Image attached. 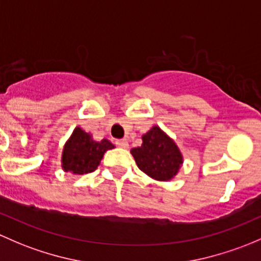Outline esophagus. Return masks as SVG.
I'll list each match as a JSON object with an SVG mask.
<instances>
[{"label":"esophagus","mask_w":261,"mask_h":261,"mask_svg":"<svg viewBox=\"0 0 261 261\" xmlns=\"http://www.w3.org/2000/svg\"><path fill=\"white\" fill-rule=\"evenodd\" d=\"M115 144H117L118 147H120V148H128L127 139H117V141H115Z\"/></svg>","instance_id":"1"}]
</instances>
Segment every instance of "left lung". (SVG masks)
Returning a JSON list of instances; mask_svg holds the SVG:
<instances>
[{
  "mask_svg": "<svg viewBox=\"0 0 261 261\" xmlns=\"http://www.w3.org/2000/svg\"><path fill=\"white\" fill-rule=\"evenodd\" d=\"M142 139V146L130 150L139 170L157 181L173 178L184 162L176 143L160 127H153Z\"/></svg>",
  "mask_w": 261,
  "mask_h": 261,
  "instance_id": "obj_1",
  "label": "left lung"
}]
</instances>
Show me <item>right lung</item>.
I'll return each instance as SVG.
<instances>
[{
    "mask_svg": "<svg viewBox=\"0 0 261 261\" xmlns=\"http://www.w3.org/2000/svg\"><path fill=\"white\" fill-rule=\"evenodd\" d=\"M114 146L108 139L95 142L89 133L75 128L63 150V168L74 174H85L98 168L104 153Z\"/></svg>",
    "mask_w": 261,
    "mask_h": 261,
    "instance_id": "1",
    "label": "right lung"
}]
</instances>
